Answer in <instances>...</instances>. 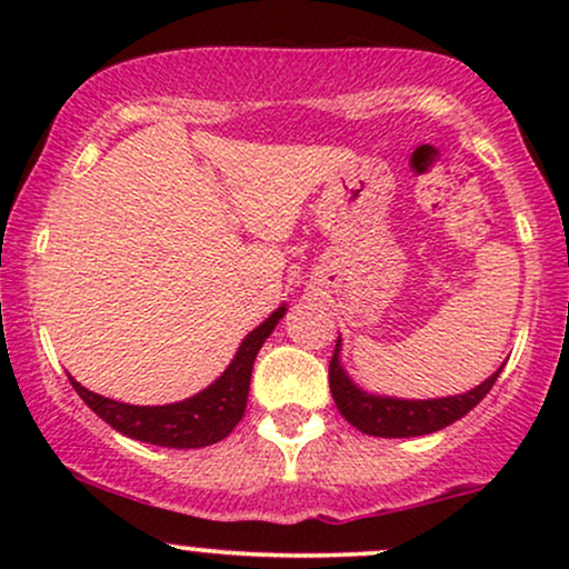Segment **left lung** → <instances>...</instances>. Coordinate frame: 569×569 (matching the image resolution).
<instances>
[{
	"instance_id": "1",
	"label": "left lung",
	"mask_w": 569,
	"mask_h": 569,
	"mask_svg": "<svg viewBox=\"0 0 569 569\" xmlns=\"http://www.w3.org/2000/svg\"><path fill=\"white\" fill-rule=\"evenodd\" d=\"M339 339L335 356L329 361V388L335 396V403L339 415L356 426L361 433L382 436V439H407V436H426L436 433V430L452 426L462 415H468L476 403L492 390L495 380H498L500 369L481 382L479 388L468 390L462 396L449 398H430V401H401V398H380L367 396L356 388L339 367Z\"/></svg>"
}]
</instances>
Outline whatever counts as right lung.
<instances>
[{
  "label": "right lung",
  "instance_id": "add662e5",
  "mask_svg": "<svg viewBox=\"0 0 569 569\" xmlns=\"http://www.w3.org/2000/svg\"><path fill=\"white\" fill-rule=\"evenodd\" d=\"M286 307H278L262 326L251 331L238 348V356L227 367L224 375L219 377L211 388L202 393L187 398L181 403H168V407H130V403L112 401L82 388L80 382L71 380L80 398L90 409L109 422L122 436L136 441L158 443V447L171 449H200L208 443H217L232 433V428L243 420L248 385H251L253 358L264 339L272 335Z\"/></svg>",
  "mask_w": 569,
  "mask_h": 569
}]
</instances>
